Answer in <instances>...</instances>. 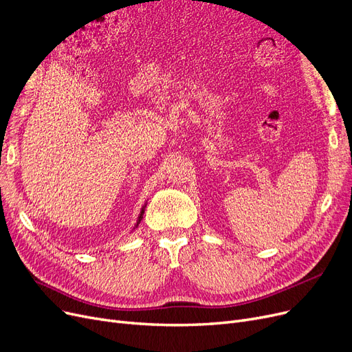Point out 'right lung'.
<instances>
[{"instance_id": "right-lung-1", "label": "right lung", "mask_w": 352, "mask_h": 352, "mask_svg": "<svg viewBox=\"0 0 352 352\" xmlns=\"http://www.w3.org/2000/svg\"><path fill=\"white\" fill-rule=\"evenodd\" d=\"M144 208L146 206H143V209H142V212H140V214H139V219H138V223H136V226L140 223V221H142V217H143V213H144Z\"/></svg>"}]
</instances>
